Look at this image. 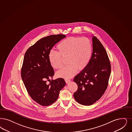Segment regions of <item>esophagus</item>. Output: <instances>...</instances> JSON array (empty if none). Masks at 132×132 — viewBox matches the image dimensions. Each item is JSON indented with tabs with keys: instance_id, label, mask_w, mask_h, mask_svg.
I'll return each mask as SVG.
<instances>
[{
	"instance_id": "esophagus-1",
	"label": "esophagus",
	"mask_w": 132,
	"mask_h": 132,
	"mask_svg": "<svg viewBox=\"0 0 132 132\" xmlns=\"http://www.w3.org/2000/svg\"><path fill=\"white\" fill-rule=\"evenodd\" d=\"M65 82H66L67 84H68V83H69V82L70 81V79H65Z\"/></svg>"
}]
</instances>
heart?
<instances>
[{"label":"heart","instance_id":"b5f03b06","mask_svg":"<svg viewBox=\"0 0 132 132\" xmlns=\"http://www.w3.org/2000/svg\"><path fill=\"white\" fill-rule=\"evenodd\" d=\"M58 52L51 51L48 60L55 69L63 66L62 58H67V66L57 72L58 77L69 79L76 74L78 69L84 70L89 63L92 46L91 41L85 37H72L61 41L56 46Z\"/></svg>","mask_w":132,"mask_h":132}]
</instances>
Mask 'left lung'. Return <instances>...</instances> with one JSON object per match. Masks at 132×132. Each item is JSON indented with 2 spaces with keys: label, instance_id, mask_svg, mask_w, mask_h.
<instances>
[{
  "label": "left lung",
  "instance_id": "left-lung-1",
  "mask_svg": "<svg viewBox=\"0 0 132 132\" xmlns=\"http://www.w3.org/2000/svg\"><path fill=\"white\" fill-rule=\"evenodd\" d=\"M92 45L89 63L74 79L78 86L74 98L82 105H91L100 99L107 88L111 75V63L105 48L95 36L92 37Z\"/></svg>",
  "mask_w": 132,
  "mask_h": 132
}]
</instances>
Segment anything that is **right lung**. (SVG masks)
<instances>
[{
	"mask_svg": "<svg viewBox=\"0 0 132 132\" xmlns=\"http://www.w3.org/2000/svg\"><path fill=\"white\" fill-rule=\"evenodd\" d=\"M66 37L63 34L44 37L29 47L24 54L21 79L32 99L43 106L51 105L58 98L66 85L64 79L53 78L54 72L48 60V54L57 43ZM50 80L47 84L46 81Z\"/></svg>",
	"mask_w": 132,
	"mask_h": 132,
	"instance_id": "right-lung-1",
	"label": "right lung"
}]
</instances>
